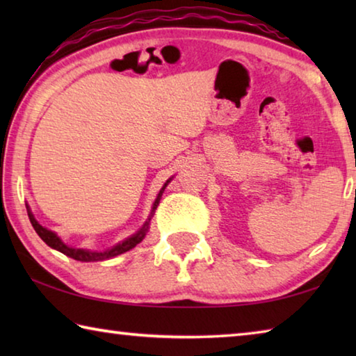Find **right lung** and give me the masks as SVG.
<instances>
[{
    "label": "right lung",
    "instance_id": "1",
    "mask_svg": "<svg viewBox=\"0 0 356 356\" xmlns=\"http://www.w3.org/2000/svg\"><path fill=\"white\" fill-rule=\"evenodd\" d=\"M168 182H170V180H168ZM168 182L165 184V186L168 185ZM165 186H163V188H161L160 195L156 196V200H155V202H154V207H152V212H155L156 206H159L160 197H161V193H163ZM28 216H29V221H31V225H33V227H34V231L39 234V237H40L42 240H44V242H45L48 246H51L53 250H58L59 252H63V254L69 256V257H72V259H75V261H81V262L105 261V259L116 257V256H119V254H122V252H127V251H130L131 248H135V246H136L138 243H140L141 240L144 238V236H146L147 227H149V221H150V218H149V221H146V225H144V226L140 229V231H138V232L135 234V236H131L130 238L124 240L122 243H119V245H116V246H113L111 250H106V251H100V252H97V251H88V250L70 248V246H67V245L61 242V238H59L55 232L48 231L47 227L40 226L39 222L35 221L34 215L31 213V210H29V209H28ZM150 216H152V215H150Z\"/></svg>",
    "mask_w": 356,
    "mask_h": 356
}]
</instances>
